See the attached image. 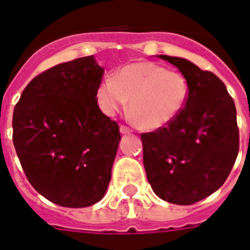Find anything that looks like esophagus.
I'll return each instance as SVG.
<instances>
[{
  "instance_id": "1",
  "label": "esophagus",
  "mask_w": 250,
  "mask_h": 250,
  "mask_svg": "<svg viewBox=\"0 0 250 250\" xmlns=\"http://www.w3.org/2000/svg\"><path fill=\"white\" fill-rule=\"evenodd\" d=\"M119 131H121L122 135H128V133H131L132 132V129H129L128 127H125V125H121Z\"/></svg>"
}]
</instances>
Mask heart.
Instances as JSON below:
<instances>
[{
    "label": "heart",
    "instance_id": "1",
    "mask_svg": "<svg viewBox=\"0 0 250 250\" xmlns=\"http://www.w3.org/2000/svg\"><path fill=\"white\" fill-rule=\"evenodd\" d=\"M189 98V83L178 71L154 62H135L105 77L96 89L102 112L113 117L127 105L132 121L147 131L163 128L183 112Z\"/></svg>",
    "mask_w": 250,
    "mask_h": 250
}]
</instances>
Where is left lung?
Here are the masks:
<instances>
[{
	"mask_svg": "<svg viewBox=\"0 0 250 250\" xmlns=\"http://www.w3.org/2000/svg\"><path fill=\"white\" fill-rule=\"evenodd\" d=\"M189 83L183 112L155 132L142 133L144 167L157 197L192 205L225 183L239 151L234 100L215 73L190 61L160 54Z\"/></svg>",
	"mask_w": 250,
	"mask_h": 250,
	"instance_id": "8db88e82",
	"label": "left lung"
}]
</instances>
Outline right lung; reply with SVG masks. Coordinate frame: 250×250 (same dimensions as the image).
<instances>
[{
    "mask_svg": "<svg viewBox=\"0 0 250 250\" xmlns=\"http://www.w3.org/2000/svg\"><path fill=\"white\" fill-rule=\"evenodd\" d=\"M103 73L94 56L57 64L31 80L14 109L12 141L25 175L60 206L99 202L112 178L121 133L98 105Z\"/></svg>",
    "mask_w": 250,
    "mask_h": 250,
    "instance_id": "obj_1",
    "label": "right lung"
}]
</instances>
